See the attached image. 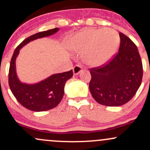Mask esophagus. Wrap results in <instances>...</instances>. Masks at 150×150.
<instances>
[{
	"label": "esophagus",
	"instance_id": "1",
	"mask_svg": "<svg viewBox=\"0 0 150 150\" xmlns=\"http://www.w3.org/2000/svg\"><path fill=\"white\" fill-rule=\"evenodd\" d=\"M82 70V66H81V65H76L75 66H74V68H73L74 75H78Z\"/></svg>",
	"mask_w": 150,
	"mask_h": 150
}]
</instances>
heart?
Returning <instances> with one entry per match:
<instances>
[{
    "mask_svg": "<svg viewBox=\"0 0 150 150\" xmlns=\"http://www.w3.org/2000/svg\"><path fill=\"white\" fill-rule=\"evenodd\" d=\"M120 37L117 31L111 28L86 29L75 34L69 46L73 51H86L85 58L91 64L102 63L111 58L118 50Z\"/></svg>",
    "mask_w": 150,
    "mask_h": 150,
    "instance_id": "heart-1",
    "label": "heart"
}]
</instances>
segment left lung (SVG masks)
Returning a JSON list of instances; mask_svg holds the SVG:
<instances>
[{"label":"left lung","mask_w":150,"mask_h":150,"mask_svg":"<svg viewBox=\"0 0 150 150\" xmlns=\"http://www.w3.org/2000/svg\"><path fill=\"white\" fill-rule=\"evenodd\" d=\"M118 52L108 63L91 68L89 91L99 104L120 106L135 96L142 80L143 69L137 46L119 33Z\"/></svg>","instance_id":"left-lung-1"}]
</instances>
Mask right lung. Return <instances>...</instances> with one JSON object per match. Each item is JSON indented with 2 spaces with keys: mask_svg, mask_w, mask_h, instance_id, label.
<instances>
[{
  "mask_svg": "<svg viewBox=\"0 0 150 150\" xmlns=\"http://www.w3.org/2000/svg\"><path fill=\"white\" fill-rule=\"evenodd\" d=\"M59 30L54 28L41 32L27 38L15 50L10 61L8 82L10 90L22 106L33 111H45L52 109L61 102L64 94L65 82L73 75V70L57 73L36 84L22 83L16 73L15 61L20 50L29 42L40 38L49 37Z\"/></svg>",
  "mask_w": 150,
  "mask_h": 150,
  "instance_id": "right-lung-1",
  "label": "right lung"
}]
</instances>
